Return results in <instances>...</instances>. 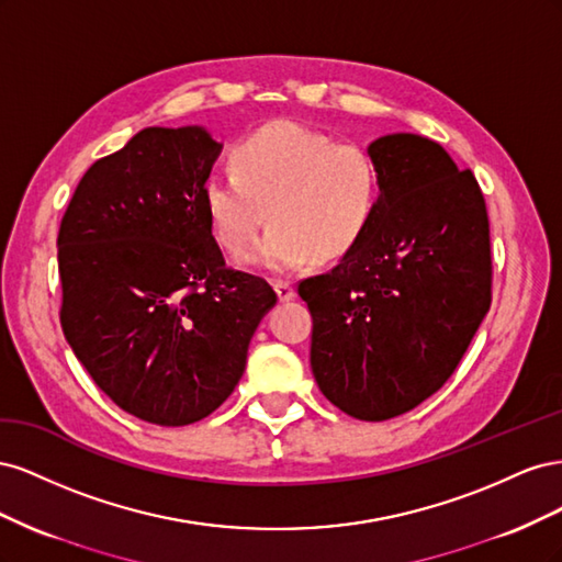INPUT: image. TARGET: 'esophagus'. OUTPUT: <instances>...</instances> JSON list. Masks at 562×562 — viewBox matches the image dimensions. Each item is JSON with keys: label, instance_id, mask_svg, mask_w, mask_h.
Returning <instances> with one entry per match:
<instances>
[{"label": "esophagus", "instance_id": "34e87169", "mask_svg": "<svg viewBox=\"0 0 562 562\" xmlns=\"http://www.w3.org/2000/svg\"><path fill=\"white\" fill-rule=\"evenodd\" d=\"M274 291H277V295H279L281 302H288V300L295 297V288H293L291 283H285V281H277V283H274Z\"/></svg>", "mask_w": 562, "mask_h": 562}]
</instances>
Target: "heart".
Masks as SVG:
<instances>
[{"label": "heart", "instance_id": "heart-1", "mask_svg": "<svg viewBox=\"0 0 562 562\" xmlns=\"http://www.w3.org/2000/svg\"><path fill=\"white\" fill-rule=\"evenodd\" d=\"M236 171H215L201 199L217 244L241 252L269 232L244 265L288 274L316 260L347 255L370 225L380 196V171L356 143L295 122H271L234 149Z\"/></svg>", "mask_w": 562, "mask_h": 562}]
</instances>
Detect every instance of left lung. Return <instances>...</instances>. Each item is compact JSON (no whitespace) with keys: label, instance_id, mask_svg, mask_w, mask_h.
Here are the masks:
<instances>
[{"label":"left lung","instance_id":"obj_1","mask_svg":"<svg viewBox=\"0 0 562 562\" xmlns=\"http://www.w3.org/2000/svg\"><path fill=\"white\" fill-rule=\"evenodd\" d=\"M370 225L328 274L297 285L314 318L312 372L339 411L382 422L448 382L490 310V225L471 171L438 143L391 133Z\"/></svg>","mask_w":562,"mask_h":562}]
</instances>
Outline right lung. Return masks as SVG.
Segmentation results:
<instances>
[{"mask_svg": "<svg viewBox=\"0 0 562 562\" xmlns=\"http://www.w3.org/2000/svg\"><path fill=\"white\" fill-rule=\"evenodd\" d=\"M223 145L203 126H149L98 159L58 232L60 326L93 382L159 427L223 405L277 304L225 267L201 190Z\"/></svg>", "mask_w": 562, "mask_h": 562, "instance_id": "1", "label": "right lung"}]
</instances>
